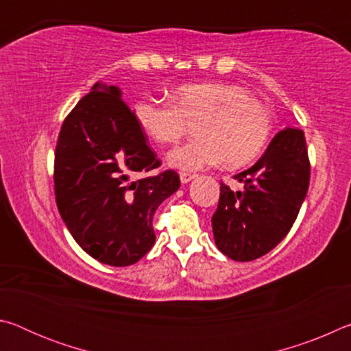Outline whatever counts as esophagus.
Here are the masks:
<instances>
[{
  "instance_id": "34e87169",
  "label": "esophagus",
  "mask_w": 351,
  "mask_h": 351,
  "mask_svg": "<svg viewBox=\"0 0 351 351\" xmlns=\"http://www.w3.org/2000/svg\"><path fill=\"white\" fill-rule=\"evenodd\" d=\"M195 176H197L195 173H186V171H181V173H180V180H181L182 184H187V182L192 181Z\"/></svg>"
}]
</instances>
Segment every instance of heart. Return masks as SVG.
Segmentation results:
<instances>
[{
	"mask_svg": "<svg viewBox=\"0 0 351 351\" xmlns=\"http://www.w3.org/2000/svg\"><path fill=\"white\" fill-rule=\"evenodd\" d=\"M133 116L148 138L161 145L176 144L187 122H198L195 139L175 148L169 162L178 169L199 170L224 161L239 169L252 162L271 134V114L245 86L226 82H197L176 88L173 102L142 97Z\"/></svg>",
	"mask_w": 351,
	"mask_h": 351,
	"instance_id": "1",
	"label": "heart"
}]
</instances>
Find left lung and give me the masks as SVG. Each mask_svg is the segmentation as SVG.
Returning <instances> with one entry per match:
<instances>
[{"instance_id": "1", "label": "left lung", "mask_w": 351, "mask_h": 351, "mask_svg": "<svg viewBox=\"0 0 351 351\" xmlns=\"http://www.w3.org/2000/svg\"><path fill=\"white\" fill-rule=\"evenodd\" d=\"M243 190L221 182L213 239L219 251L235 261L268 254L293 228L310 186V159L299 128L278 132L251 169L234 176Z\"/></svg>"}]
</instances>
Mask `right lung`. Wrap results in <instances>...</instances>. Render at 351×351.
I'll return each mask as SVG.
<instances>
[{
	"instance_id": "add662e5",
	"label": "right lung",
	"mask_w": 351,
	"mask_h": 351,
	"mask_svg": "<svg viewBox=\"0 0 351 351\" xmlns=\"http://www.w3.org/2000/svg\"><path fill=\"white\" fill-rule=\"evenodd\" d=\"M159 165L119 86L96 83L64 119L54 161L58 212L83 251L110 266L150 251L154 212L181 186L175 170L134 180Z\"/></svg>"
}]
</instances>
